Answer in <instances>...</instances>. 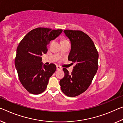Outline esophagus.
Segmentation results:
<instances>
[{
  "label": "esophagus",
  "mask_w": 123,
  "mask_h": 123,
  "mask_svg": "<svg viewBox=\"0 0 123 123\" xmlns=\"http://www.w3.org/2000/svg\"><path fill=\"white\" fill-rule=\"evenodd\" d=\"M56 69H57V70H61V69H62V67H60V66H56Z\"/></svg>",
  "instance_id": "obj_1"
}]
</instances>
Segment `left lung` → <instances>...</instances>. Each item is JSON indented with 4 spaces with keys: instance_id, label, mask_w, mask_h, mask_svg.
<instances>
[{
    "instance_id": "1",
    "label": "left lung",
    "mask_w": 123,
    "mask_h": 123,
    "mask_svg": "<svg viewBox=\"0 0 123 123\" xmlns=\"http://www.w3.org/2000/svg\"><path fill=\"white\" fill-rule=\"evenodd\" d=\"M63 32L71 43L68 59L75 65L71 73L63 68L65 77L60 80V85L66 95L75 97L85 92L90 85L98 69V54L93 41L82 31Z\"/></svg>"
}]
</instances>
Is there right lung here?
<instances>
[{
  "label": "right lung",
  "mask_w": 123,
  "mask_h": 123,
  "mask_svg": "<svg viewBox=\"0 0 123 123\" xmlns=\"http://www.w3.org/2000/svg\"><path fill=\"white\" fill-rule=\"evenodd\" d=\"M62 30L39 27L28 32L19 43L15 65L19 80L29 92L38 95L45 90L50 77L56 70L53 63L43 65L41 56L48 51V45Z\"/></svg>",
  "instance_id": "1"
}]
</instances>
